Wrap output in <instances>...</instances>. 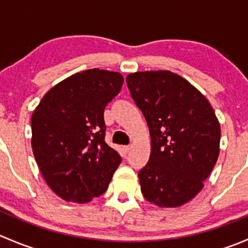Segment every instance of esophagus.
I'll return each mask as SVG.
<instances>
[{
    "mask_svg": "<svg viewBox=\"0 0 248 248\" xmlns=\"http://www.w3.org/2000/svg\"><path fill=\"white\" fill-rule=\"evenodd\" d=\"M129 149H131V147H129V145H124V146H122V152H124V154L126 155L127 152L129 151Z\"/></svg>",
    "mask_w": 248,
    "mask_h": 248,
    "instance_id": "1",
    "label": "esophagus"
}]
</instances>
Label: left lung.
Listing matches in <instances>:
<instances>
[{
    "label": "left lung",
    "instance_id": "left-lung-1",
    "mask_svg": "<svg viewBox=\"0 0 248 248\" xmlns=\"http://www.w3.org/2000/svg\"><path fill=\"white\" fill-rule=\"evenodd\" d=\"M126 82L151 136L149 162L138 172L142 196L161 207L181 206L202 191L216 164L218 120L201 92L171 72H137Z\"/></svg>",
    "mask_w": 248,
    "mask_h": 248
}]
</instances>
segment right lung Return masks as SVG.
<instances>
[{"mask_svg":"<svg viewBox=\"0 0 248 248\" xmlns=\"http://www.w3.org/2000/svg\"><path fill=\"white\" fill-rule=\"evenodd\" d=\"M124 77L87 69L46 92L32 114V150L47 186L67 202H87L108 189L121 156L106 142L104 109Z\"/></svg>","mask_w":248,"mask_h":248,"instance_id":"obj_1","label":"right lung"}]
</instances>
